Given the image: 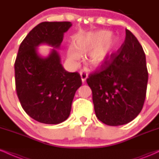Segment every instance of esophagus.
<instances>
[{
  "label": "esophagus",
  "instance_id": "esophagus-1",
  "mask_svg": "<svg viewBox=\"0 0 159 159\" xmlns=\"http://www.w3.org/2000/svg\"><path fill=\"white\" fill-rule=\"evenodd\" d=\"M80 75H81V81L84 83L86 81L87 77H88V75H87V73H86L85 72H84V71H80Z\"/></svg>",
  "mask_w": 159,
  "mask_h": 159
}]
</instances>
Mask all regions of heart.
<instances>
[{
    "instance_id": "b5f03b06",
    "label": "heart",
    "mask_w": 159,
    "mask_h": 159,
    "mask_svg": "<svg viewBox=\"0 0 159 159\" xmlns=\"http://www.w3.org/2000/svg\"><path fill=\"white\" fill-rule=\"evenodd\" d=\"M117 43V37L111 35L107 30L78 34L73 37V45H69L67 50L68 60L75 64L81 58V54L89 53L88 65L98 67L108 59Z\"/></svg>"
}]
</instances>
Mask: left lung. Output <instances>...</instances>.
Returning <instances> with one entry per match:
<instances>
[{"label":"left lung","mask_w":159,"mask_h":159,"mask_svg":"<svg viewBox=\"0 0 159 159\" xmlns=\"http://www.w3.org/2000/svg\"><path fill=\"white\" fill-rule=\"evenodd\" d=\"M87 82L93 93L96 116L108 125L132 121L143 108L148 72L141 45L129 30L116 53H112Z\"/></svg>","instance_id":"1"}]
</instances>
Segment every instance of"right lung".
<instances>
[{
    "label": "right lung",
    "mask_w": 159,
    "mask_h": 159,
    "mask_svg": "<svg viewBox=\"0 0 159 159\" xmlns=\"http://www.w3.org/2000/svg\"><path fill=\"white\" fill-rule=\"evenodd\" d=\"M69 21H44L33 28L20 45L15 62L17 96L21 107L39 123L58 124L70 114L76 90L82 84L78 72H69L61 63L60 48ZM46 44L54 48L46 58L37 48Z\"/></svg>",
    "instance_id": "obj_1"
}]
</instances>
